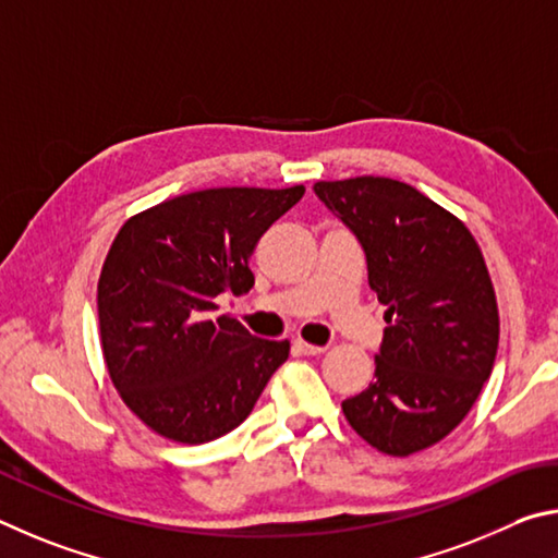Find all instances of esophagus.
Here are the masks:
<instances>
[{"label": "esophagus", "instance_id": "obj_1", "mask_svg": "<svg viewBox=\"0 0 558 558\" xmlns=\"http://www.w3.org/2000/svg\"><path fill=\"white\" fill-rule=\"evenodd\" d=\"M294 353L299 355H320L326 353V345H314V343H306V340H294Z\"/></svg>", "mask_w": 558, "mask_h": 558}]
</instances>
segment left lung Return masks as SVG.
Returning <instances> with one entry per match:
<instances>
[{"label":"left lung","instance_id":"left-lung-1","mask_svg":"<svg viewBox=\"0 0 558 558\" xmlns=\"http://www.w3.org/2000/svg\"><path fill=\"white\" fill-rule=\"evenodd\" d=\"M314 191L357 234L387 306L375 379L343 414L377 451H424L463 422L493 373L500 314L483 252L461 218L409 183L355 175Z\"/></svg>","mask_w":558,"mask_h":558}]
</instances>
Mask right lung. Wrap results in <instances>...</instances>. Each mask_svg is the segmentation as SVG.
Here are the masks:
<instances>
[{"mask_svg": "<svg viewBox=\"0 0 558 558\" xmlns=\"http://www.w3.org/2000/svg\"><path fill=\"white\" fill-rule=\"evenodd\" d=\"M291 189H205L132 215L97 281L100 345L134 416L175 444H208L250 416L289 340L252 336L218 316L220 294H247L264 232L304 195Z\"/></svg>", "mask_w": 558, "mask_h": 558, "instance_id": "right-lung-1", "label": "right lung"}]
</instances>
